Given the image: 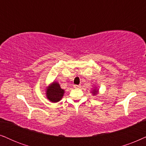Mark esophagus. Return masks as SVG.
I'll return each mask as SVG.
<instances>
[{
  "mask_svg": "<svg viewBox=\"0 0 146 146\" xmlns=\"http://www.w3.org/2000/svg\"><path fill=\"white\" fill-rule=\"evenodd\" d=\"M74 87L75 89H79V88H81V85H74Z\"/></svg>",
  "mask_w": 146,
  "mask_h": 146,
  "instance_id": "obj_1",
  "label": "esophagus"
}]
</instances>
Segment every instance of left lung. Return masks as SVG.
<instances>
[{"mask_svg": "<svg viewBox=\"0 0 146 146\" xmlns=\"http://www.w3.org/2000/svg\"><path fill=\"white\" fill-rule=\"evenodd\" d=\"M91 93H92V94L93 95V96H96V95L99 93V89H97L96 87H95V88L93 89L92 91H91Z\"/></svg>", "mask_w": 146, "mask_h": 146, "instance_id": "obj_1", "label": "left lung"}]
</instances>
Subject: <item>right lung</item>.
Instances as JSON below:
<instances>
[{
  "label": "right lung",
  "mask_w": 146,
  "mask_h": 146,
  "mask_svg": "<svg viewBox=\"0 0 146 146\" xmlns=\"http://www.w3.org/2000/svg\"><path fill=\"white\" fill-rule=\"evenodd\" d=\"M46 98L52 103H57L63 98L65 90L61 89L59 83L57 81H53L46 88Z\"/></svg>",
  "instance_id": "add662e5"
}]
</instances>
